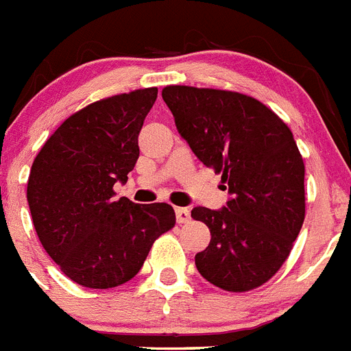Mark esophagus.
Here are the masks:
<instances>
[{
  "instance_id": "obj_1",
  "label": "esophagus",
  "mask_w": 351,
  "mask_h": 351,
  "mask_svg": "<svg viewBox=\"0 0 351 351\" xmlns=\"http://www.w3.org/2000/svg\"><path fill=\"white\" fill-rule=\"evenodd\" d=\"M176 221L180 222V224H185V222L191 221V212H189V208H176Z\"/></svg>"
}]
</instances>
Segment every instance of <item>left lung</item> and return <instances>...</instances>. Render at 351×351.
Instances as JSON below:
<instances>
[{"instance_id":"obj_1","label":"left lung","mask_w":351,"mask_h":351,"mask_svg":"<svg viewBox=\"0 0 351 351\" xmlns=\"http://www.w3.org/2000/svg\"><path fill=\"white\" fill-rule=\"evenodd\" d=\"M162 99L180 136L231 194L222 210L196 206L191 213L212 234L196 254L197 270L233 293L265 285L306 217L304 160L293 134L272 109L239 91L176 84L164 88Z\"/></svg>"}]
</instances>
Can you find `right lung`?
<instances>
[{
  "instance_id": "obj_1",
  "label": "right lung",
  "mask_w": 351,
  "mask_h": 351,
  "mask_svg": "<svg viewBox=\"0 0 351 351\" xmlns=\"http://www.w3.org/2000/svg\"><path fill=\"white\" fill-rule=\"evenodd\" d=\"M155 99L157 88H143L90 104L66 118L33 160L26 194L38 240L84 288L130 281L155 240L175 226L171 205H138L112 191L136 166L138 136Z\"/></svg>"
}]
</instances>
